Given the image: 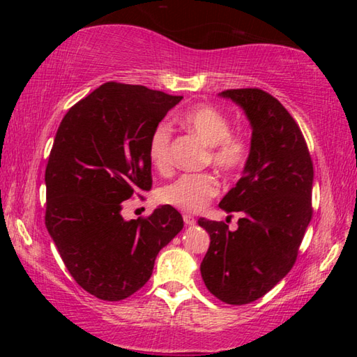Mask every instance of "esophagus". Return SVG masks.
<instances>
[{"mask_svg": "<svg viewBox=\"0 0 357 357\" xmlns=\"http://www.w3.org/2000/svg\"><path fill=\"white\" fill-rule=\"evenodd\" d=\"M183 219H184V223H185V225H195V219H193V215H190V214H184V215H183Z\"/></svg>", "mask_w": 357, "mask_h": 357, "instance_id": "1", "label": "esophagus"}]
</instances>
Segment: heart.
I'll return each mask as SVG.
<instances>
[{
  "mask_svg": "<svg viewBox=\"0 0 357 357\" xmlns=\"http://www.w3.org/2000/svg\"><path fill=\"white\" fill-rule=\"evenodd\" d=\"M179 123L209 146V160L222 172H234L244 165L249 155V143L244 137L229 134L231 123L220 110L211 105H197L179 116ZM173 129L170 124H157L148 143V157L157 172L170 170V143ZM219 183L209 173L183 174L159 192L162 203L178 209L195 213L200 211L215 193Z\"/></svg>",
  "mask_w": 357,
  "mask_h": 357,
  "instance_id": "b5f03b06",
  "label": "heart"
}]
</instances>
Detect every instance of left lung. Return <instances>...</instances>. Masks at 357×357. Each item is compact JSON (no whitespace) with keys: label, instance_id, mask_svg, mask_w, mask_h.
<instances>
[{"label":"left lung","instance_id":"8db88e82","mask_svg":"<svg viewBox=\"0 0 357 357\" xmlns=\"http://www.w3.org/2000/svg\"><path fill=\"white\" fill-rule=\"evenodd\" d=\"M219 96L243 108L252 138L243 178L219 203L227 213L243 214L238 229L198 220L211 238L200 271L217 299L243 305L261 298L293 268L312 219L313 164L299 126L273 96L257 88Z\"/></svg>","mask_w":357,"mask_h":357}]
</instances>
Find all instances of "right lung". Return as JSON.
<instances>
[{"label":"right lung","mask_w":357,"mask_h":357,"mask_svg":"<svg viewBox=\"0 0 357 357\" xmlns=\"http://www.w3.org/2000/svg\"><path fill=\"white\" fill-rule=\"evenodd\" d=\"M183 96L108 82L70 108L45 170V227L74 280L104 301L149 280L160 249L183 229L170 204L126 220V200L153 185L148 143Z\"/></svg>","instance_id":"1"}]
</instances>
